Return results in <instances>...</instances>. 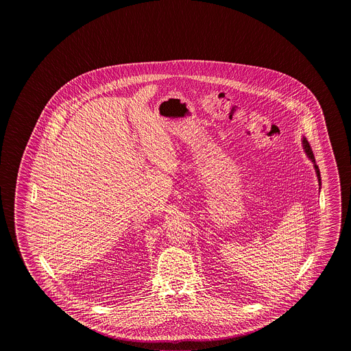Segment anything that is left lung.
<instances>
[{"mask_svg":"<svg viewBox=\"0 0 351 351\" xmlns=\"http://www.w3.org/2000/svg\"><path fill=\"white\" fill-rule=\"evenodd\" d=\"M302 147H304V150H305V154H306V156L313 162V166H315V169H316V173H317L318 178V183L321 185V178H319V169H318V166L316 165V159H315V155H313V151L311 149V146H309V143H308V141L304 138L302 139Z\"/></svg>","mask_w":351,"mask_h":351,"instance_id":"8db88e82","label":"left lung"}]
</instances>
